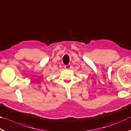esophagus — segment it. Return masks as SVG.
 Segmentation results:
<instances>
[{"label":"esophagus","mask_w":131,"mask_h":131,"mask_svg":"<svg viewBox=\"0 0 131 131\" xmlns=\"http://www.w3.org/2000/svg\"><path fill=\"white\" fill-rule=\"evenodd\" d=\"M65 68L66 69H69L71 68V65H70V64H68V65H65Z\"/></svg>","instance_id":"1"}]
</instances>
